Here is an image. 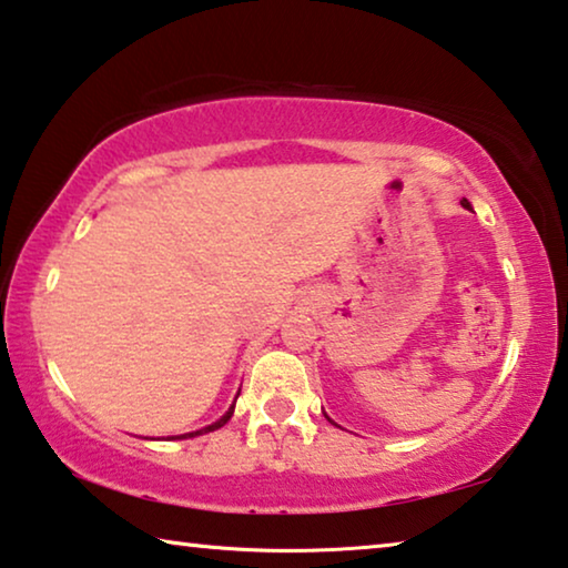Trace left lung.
<instances>
[{
    "label": "left lung",
    "mask_w": 568,
    "mask_h": 568,
    "mask_svg": "<svg viewBox=\"0 0 568 568\" xmlns=\"http://www.w3.org/2000/svg\"><path fill=\"white\" fill-rule=\"evenodd\" d=\"M462 205H465V207H469V203H467V200H462Z\"/></svg>",
    "instance_id": "1"
}]
</instances>
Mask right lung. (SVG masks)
<instances>
[{
    "label": "right lung",
    "mask_w": 568,
    "mask_h": 568,
    "mask_svg": "<svg viewBox=\"0 0 568 568\" xmlns=\"http://www.w3.org/2000/svg\"><path fill=\"white\" fill-rule=\"evenodd\" d=\"M233 416V406L229 408V412H225V416L223 418H217L215 424H211V426H205V429H200V432H190V434H182V436H178V439H187V436H197V434H205V432H215V429H221V426L229 422V418Z\"/></svg>",
    "instance_id": "1"
}]
</instances>
